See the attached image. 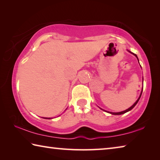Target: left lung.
Returning a JSON list of instances; mask_svg holds the SVG:
<instances>
[{"instance_id": "obj_1", "label": "left lung", "mask_w": 160, "mask_h": 160, "mask_svg": "<svg viewBox=\"0 0 160 160\" xmlns=\"http://www.w3.org/2000/svg\"><path fill=\"white\" fill-rule=\"evenodd\" d=\"M128 51H129L130 53H132L133 54V55L135 56V57H136L137 58H138V56H137V55L136 54H135V53H132V52H131V51H128ZM138 62H139V60H138ZM142 91H141V93H140V97H139V98L138 99V100L136 102H135L132 105V106L130 107V108H128V109H126V110H125V111H123V112H117V113H116V112H108V113H112V114H113V115H121V114H123V113H126V112H129V111H131L132 109H133L134 108V107L135 106V105L137 104V103L138 102V101H139V99H140V97H141V94H142ZM107 112V111H106Z\"/></svg>"}]
</instances>
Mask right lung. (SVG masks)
I'll list each match as a JSON object with an SVG mask.
<instances>
[{
  "instance_id": "1",
  "label": "right lung",
  "mask_w": 160,
  "mask_h": 160,
  "mask_svg": "<svg viewBox=\"0 0 160 160\" xmlns=\"http://www.w3.org/2000/svg\"><path fill=\"white\" fill-rule=\"evenodd\" d=\"M46 118V119H47V118H48V119H50L51 118Z\"/></svg>"
}]
</instances>
